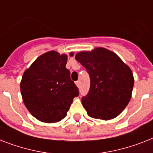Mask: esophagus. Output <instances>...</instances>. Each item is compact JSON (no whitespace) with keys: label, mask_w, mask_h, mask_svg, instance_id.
Here are the masks:
<instances>
[{"label":"esophagus","mask_w":153,"mask_h":153,"mask_svg":"<svg viewBox=\"0 0 153 153\" xmlns=\"http://www.w3.org/2000/svg\"><path fill=\"white\" fill-rule=\"evenodd\" d=\"M75 84H76V85L78 87H80V81H76V82H75Z\"/></svg>","instance_id":"esophagus-1"}]
</instances>
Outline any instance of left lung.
<instances>
[{
  "instance_id": "1",
  "label": "left lung",
  "mask_w": 153,
  "mask_h": 153,
  "mask_svg": "<svg viewBox=\"0 0 153 153\" xmlns=\"http://www.w3.org/2000/svg\"><path fill=\"white\" fill-rule=\"evenodd\" d=\"M75 59L86 69L90 79L89 92L82 98L88 115L102 120L118 116L131 98L134 80L130 68L104 48L80 52Z\"/></svg>"
}]
</instances>
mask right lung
Segmentation results:
<instances>
[{"label":"right lung","instance_id":"1","mask_svg":"<svg viewBox=\"0 0 153 153\" xmlns=\"http://www.w3.org/2000/svg\"><path fill=\"white\" fill-rule=\"evenodd\" d=\"M67 62V56L50 51L38 57L23 74L20 83L23 103L40 121L51 123L63 120L73 99L79 95L66 68Z\"/></svg>","mask_w":153,"mask_h":153}]
</instances>
